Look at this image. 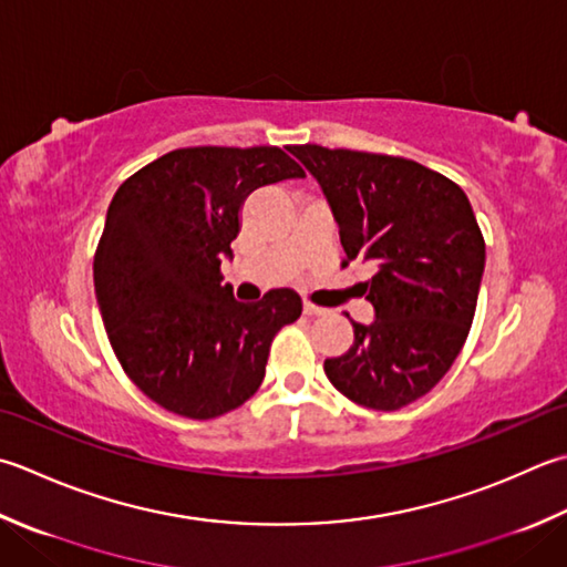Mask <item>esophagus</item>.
I'll return each instance as SVG.
<instances>
[{
	"mask_svg": "<svg viewBox=\"0 0 567 567\" xmlns=\"http://www.w3.org/2000/svg\"><path fill=\"white\" fill-rule=\"evenodd\" d=\"M302 309H305L307 317H319V315L327 312V309H321V307H317V305H312V302H305Z\"/></svg>",
	"mask_w": 567,
	"mask_h": 567,
	"instance_id": "34e87169",
	"label": "esophagus"
}]
</instances>
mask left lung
<instances>
[{
	"label": "left lung",
	"instance_id": "obj_1",
	"mask_svg": "<svg viewBox=\"0 0 567 567\" xmlns=\"http://www.w3.org/2000/svg\"><path fill=\"white\" fill-rule=\"evenodd\" d=\"M290 152L327 196L343 265H375L363 282L375 319L351 321V349L324 361L327 379L363 408L413 403L450 371L474 319L486 250L470 198L413 159L319 144Z\"/></svg>",
	"mask_w": 567,
	"mask_h": 567
}]
</instances>
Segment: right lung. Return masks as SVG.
I'll return each instance as SVG.
<instances>
[{
    "mask_svg": "<svg viewBox=\"0 0 567 567\" xmlns=\"http://www.w3.org/2000/svg\"><path fill=\"white\" fill-rule=\"evenodd\" d=\"M280 147L174 150L117 188L93 280L122 369L169 413L210 420L248 401L270 343L302 315L295 290L238 302L220 285L243 202L255 188L302 179Z\"/></svg>",
    "mask_w": 567,
    "mask_h": 567,
    "instance_id": "add662e5",
    "label": "right lung"
}]
</instances>
